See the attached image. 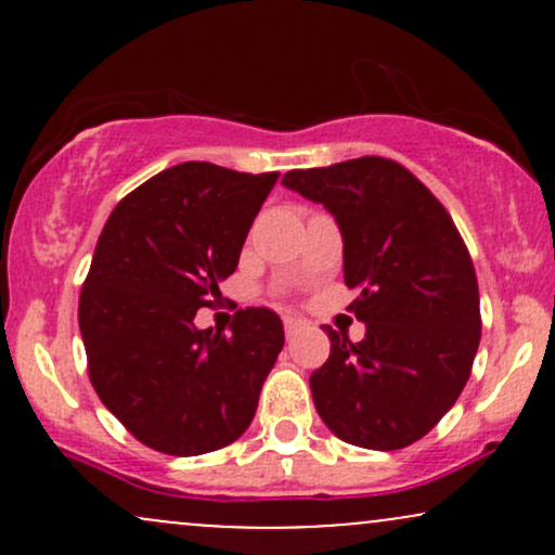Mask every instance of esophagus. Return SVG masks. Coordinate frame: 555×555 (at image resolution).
<instances>
[{
  "instance_id": "34e87169",
  "label": "esophagus",
  "mask_w": 555,
  "mask_h": 555,
  "mask_svg": "<svg viewBox=\"0 0 555 555\" xmlns=\"http://www.w3.org/2000/svg\"><path fill=\"white\" fill-rule=\"evenodd\" d=\"M299 328H302V321H299V318H284V334L289 336V339L297 334Z\"/></svg>"
}]
</instances>
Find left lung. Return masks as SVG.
Instances as JSON below:
<instances>
[{"label":"left lung","mask_w":555,"mask_h":555,"mask_svg":"<svg viewBox=\"0 0 555 555\" xmlns=\"http://www.w3.org/2000/svg\"><path fill=\"white\" fill-rule=\"evenodd\" d=\"M286 188L323 203L344 237L349 305L365 339L326 326L331 354L310 375L315 410L341 441L397 451L460 399L480 344L473 258L436 195L384 156L292 169Z\"/></svg>","instance_id":"1"}]
</instances>
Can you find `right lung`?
Returning a JSON list of instances; mask_svg holds the SVG:
<instances>
[{
    "mask_svg": "<svg viewBox=\"0 0 555 555\" xmlns=\"http://www.w3.org/2000/svg\"><path fill=\"white\" fill-rule=\"evenodd\" d=\"M276 171L208 162L158 171L117 203L95 242L78 321L88 378L140 443L197 456L237 441L284 347L269 308L234 313L232 334L197 331L237 269Z\"/></svg>",
    "mask_w": 555,
    "mask_h": 555,
    "instance_id": "obj_1",
    "label": "right lung"
}]
</instances>
